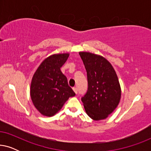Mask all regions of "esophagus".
I'll return each instance as SVG.
<instances>
[{
	"label": "esophagus",
	"instance_id": "obj_1",
	"mask_svg": "<svg viewBox=\"0 0 151 151\" xmlns=\"http://www.w3.org/2000/svg\"><path fill=\"white\" fill-rule=\"evenodd\" d=\"M73 91L75 92V93H76V94H77V93H78V89H77V88L73 87Z\"/></svg>",
	"mask_w": 151,
	"mask_h": 151
}]
</instances>
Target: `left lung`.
<instances>
[{"mask_svg":"<svg viewBox=\"0 0 151 151\" xmlns=\"http://www.w3.org/2000/svg\"><path fill=\"white\" fill-rule=\"evenodd\" d=\"M79 54L85 67L88 90L82 102L88 116L93 120L106 119L118 106L122 91L114 68L100 55L86 51Z\"/></svg>","mask_w":151,"mask_h":151,"instance_id":"left-lung-1","label":"left lung"}]
</instances>
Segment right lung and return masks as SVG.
<instances>
[{
  "instance_id": "obj_1",
  "label": "right lung",
  "mask_w": 151,
  "mask_h": 151,
  "mask_svg": "<svg viewBox=\"0 0 151 151\" xmlns=\"http://www.w3.org/2000/svg\"><path fill=\"white\" fill-rule=\"evenodd\" d=\"M69 56V53L49 55L33 76L30 96L34 106L44 116H53L70 97L76 96L68 84L67 77L60 71Z\"/></svg>"
}]
</instances>
